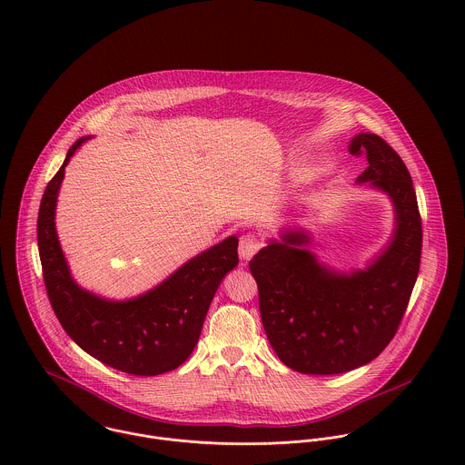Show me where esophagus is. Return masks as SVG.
I'll list each match as a JSON object with an SVG mask.
<instances>
[{
    "instance_id": "34e87169",
    "label": "esophagus",
    "mask_w": 465,
    "mask_h": 465,
    "mask_svg": "<svg viewBox=\"0 0 465 465\" xmlns=\"http://www.w3.org/2000/svg\"><path fill=\"white\" fill-rule=\"evenodd\" d=\"M262 249V240L260 236L252 234V232H247L240 238V247H238V252H240V258L247 263L258 251Z\"/></svg>"
}]
</instances>
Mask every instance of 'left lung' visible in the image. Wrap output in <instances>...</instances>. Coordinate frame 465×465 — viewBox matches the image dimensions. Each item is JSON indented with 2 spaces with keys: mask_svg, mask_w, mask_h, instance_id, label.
<instances>
[{
  "mask_svg": "<svg viewBox=\"0 0 465 465\" xmlns=\"http://www.w3.org/2000/svg\"><path fill=\"white\" fill-rule=\"evenodd\" d=\"M349 152L369 163L358 183L394 203L396 231L385 252L365 270L340 273L304 247L306 232L288 231L249 263L268 341L286 367L302 374H340L380 356L398 332L420 266V214L398 152L376 134H358Z\"/></svg>",
  "mask_w": 465,
  "mask_h": 465,
  "instance_id": "1",
  "label": "left lung"
}]
</instances>
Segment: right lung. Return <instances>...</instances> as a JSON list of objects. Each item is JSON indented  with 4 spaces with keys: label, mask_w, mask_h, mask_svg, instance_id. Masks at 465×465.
Segmentation results:
<instances>
[{
    "label": "right lung",
    "mask_w": 465,
    "mask_h": 465,
    "mask_svg": "<svg viewBox=\"0 0 465 465\" xmlns=\"http://www.w3.org/2000/svg\"><path fill=\"white\" fill-rule=\"evenodd\" d=\"M87 137L76 139L39 207L37 243L52 308L73 341L98 361L134 376H157L193 352L209 304L227 272L238 265V238L203 251L153 290L131 301H107L71 277L55 231L64 168Z\"/></svg>",
    "instance_id": "1"
}]
</instances>
